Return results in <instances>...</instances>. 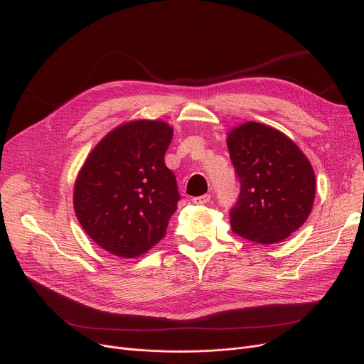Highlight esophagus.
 <instances>
[{
  "label": "esophagus",
  "mask_w": 364,
  "mask_h": 364,
  "mask_svg": "<svg viewBox=\"0 0 364 364\" xmlns=\"http://www.w3.org/2000/svg\"><path fill=\"white\" fill-rule=\"evenodd\" d=\"M210 196L209 194H204V196H200V197H194L193 198V203L194 204H207V203H209L210 201Z\"/></svg>",
  "instance_id": "obj_1"
}]
</instances>
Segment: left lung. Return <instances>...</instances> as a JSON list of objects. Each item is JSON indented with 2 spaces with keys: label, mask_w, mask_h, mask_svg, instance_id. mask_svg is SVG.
<instances>
[{
  "label": "left lung",
  "mask_w": 364,
  "mask_h": 364,
  "mask_svg": "<svg viewBox=\"0 0 364 364\" xmlns=\"http://www.w3.org/2000/svg\"><path fill=\"white\" fill-rule=\"evenodd\" d=\"M227 144L240 181L238 201L230 212L232 231L274 245L299 230L313 209L316 175L298 145L255 121L232 129Z\"/></svg>",
  "instance_id": "8db88e82"
}]
</instances>
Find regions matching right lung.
<instances>
[{
	"label": "right lung",
	"mask_w": 364,
	"mask_h": 364,
	"mask_svg": "<svg viewBox=\"0 0 364 364\" xmlns=\"http://www.w3.org/2000/svg\"><path fill=\"white\" fill-rule=\"evenodd\" d=\"M173 129L136 119L109 132L89 154L74 186V209L87 235L119 257L146 253L176 212V178L164 163Z\"/></svg>",
	"instance_id": "1"
}]
</instances>
